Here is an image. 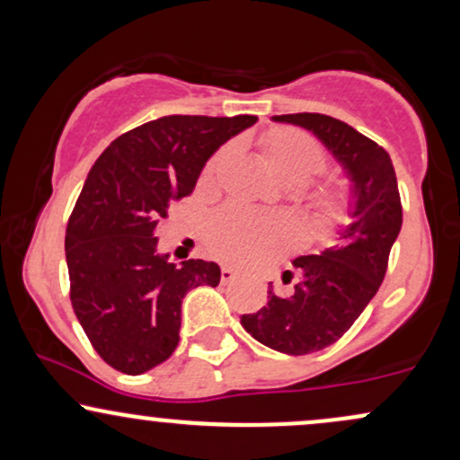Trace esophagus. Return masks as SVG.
Listing matches in <instances>:
<instances>
[{"label":"esophagus","mask_w":460,"mask_h":460,"mask_svg":"<svg viewBox=\"0 0 460 460\" xmlns=\"http://www.w3.org/2000/svg\"><path fill=\"white\" fill-rule=\"evenodd\" d=\"M235 270H231V268H223V270H220V281L223 283H231V281H235Z\"/></svg>","instance_id":"1"}]
</instances>
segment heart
<instances>
[{
	"mask_svg": "<svg viewBox=\"0 0 460 460\" xmlns=\"http://www.w3.org/2000/svg\"><path fill=\"white\" fill-rule=\"evenodd\" d=\"M263 160L281 181L303 186L326 168V151L314 136L296 128L272 129L263 138ZM223 162V153L214 155L205 166V177H212ZM311 208L320 223H331L341 208V197L335 188H318L311 194ZM279 220L257 216L246 209H218L205 225V242L216 257L225 261H248L272 248L283 237Z\"/></svg>",
	"mask_w": 460,
	"mask_h": 460,
	"instance_id": "1",
	"label": "heart"
}]
</instances>
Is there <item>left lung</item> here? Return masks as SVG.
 <instances>
[{"instance_id":"8db88e82","label":"left lung","mask_w":460,"mask_h":460,"mask_svg":"<svg viewBox=\"0 0 460 460\" xmlns=\"http://www.w3.org/2000/svg\"><path fill=\"white\" fill-rule=\"evenodd\" d=\"M314 131L355 183L352 225L320 255L294 260L298 277L283 274L288 292L268 289V305L240 318L246 332L285 355H311L335 344L381 288L389 252L402 226L398 179L389 153L355 128L326 114L274 116Z\"/></svg>"}]
</instances>
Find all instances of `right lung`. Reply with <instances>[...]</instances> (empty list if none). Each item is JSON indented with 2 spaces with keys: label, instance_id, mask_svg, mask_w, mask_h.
<instances>
[{
  "label": "right lung",
  "instance_id": "add662e5",
  "mask_svg": "<svg viewBox=\"0 0 460 460\" xmlns=\"http://www.w3.org/2000/svg\"><path fill=\"white\" fill-rule=\"evenodd\" d=\"M252 114H172L119 136L88 172L66 225L71 305L97 355L123 374L175 352L183 296L220 283L214 261L181 266L157 252V223L192 194L205 162Z\"/></svg>",
  "mask_w": 460,
  "mask_h": 460
}]
</instances>
